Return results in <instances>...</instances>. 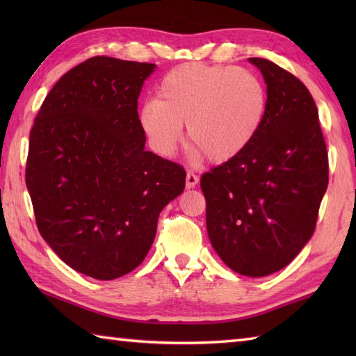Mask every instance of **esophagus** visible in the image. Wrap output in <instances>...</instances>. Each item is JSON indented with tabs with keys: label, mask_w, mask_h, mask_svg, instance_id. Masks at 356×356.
<instances>
[{
	"label": "esophagus",
	"mask_w": 356,
	"mask_h": 356,
	"mask_svg": "<svg viewBox=\"0 0 356 356\" xmlns=\"http://www.w3.org/2000/svg\"><path fill=\"white\" fill-rule=\"evenodd\" d=\"M199 184V176L193 171L186 172V188H194Z\"/></svg>",
	"instance_id": "obj_1"
}]
</instances>
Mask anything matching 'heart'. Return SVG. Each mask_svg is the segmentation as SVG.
Segmentation results:
<instances>
[{
    "mask_svg": "<svg viewBox=\"0 0 356 356\" xmlns=\"http://www.w3.org/2000/svg\"><path fill=\"white\" fill-rule=\"evenodd\" d=\"M159 97L142 105L139 124L163 156L174 153L186 122L195 153L213 162L231 161L254 142L268 113L263 81L231 65H179L161 81Z\"/></svg>",
    "mask_w": 356,
    "mask_h": 356,
    "instance_id": "heart-1",
    "label": "heart"
}]
</instances>
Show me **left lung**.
Here are the masks:
<instances>
[{"label": "left lung", "instance_id": "8db88e82", "mask_svg": "<svg viewBox=\"0 0 356 356\" xmlns=\"http://www.w3.org/2000/svg\"><path fill=\"white\" fill-rule=\"evenodd\" d=\"M268 86L261 130L243 153L200 179L211 245L237 274L287 266L312 237L329 184L326 142L307 87L269 59L249 58Z\"/></svg>", "mask_w": 356, "mask_h": 356}]
</instances>
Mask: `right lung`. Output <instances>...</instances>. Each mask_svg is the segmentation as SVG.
I'll return each instance as SVG.
<instances>
[{
	"mask_svg": "<svg viewBox=\"0 0 356 356\" xmlns=\"http://www.w3.org/2000/svg\"><path fill=\"white\" fill-rule=\"evenodd\" d=\"M154 67L87 59L53 86L30 130L26 185L38 229L96 280L139 266L159 214L185 188L182 165L145 151L138 97Z\"/></svg>",
	"mask_w": 356,
	"mask_h": 356,
	"instance_id": "add662e5",
	"label": "right lung"
}]
</instances>
